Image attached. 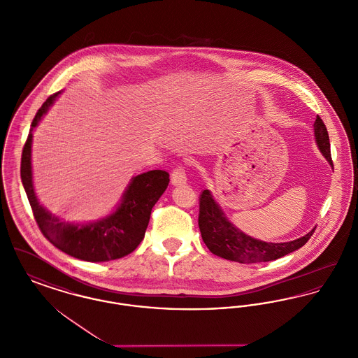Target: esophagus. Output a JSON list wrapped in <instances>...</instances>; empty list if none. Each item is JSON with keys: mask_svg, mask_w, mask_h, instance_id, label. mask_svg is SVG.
<instances>
[{"mask_svg": "<svg viewBox=\"0 0 358 358\" xmlns=\"http://www.w3.org/2000/svg\"><path fill=\"white\" fill-rule=\"evenodd\" d=\"M171 181L173 185H184V184H187V174H185V171L180 166V168H177V169H174L173 173H171Z\"/></svg>", "mask_w": 358, "mask_h": 358, "instance_id": "obj_1", "label": "esophagus"}]
</instances>
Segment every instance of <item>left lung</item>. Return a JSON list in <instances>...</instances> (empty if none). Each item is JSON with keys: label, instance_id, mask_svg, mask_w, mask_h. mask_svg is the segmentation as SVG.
Segmentation results:
<instances>
[{"label": "left lung", "instance_id": "1", "mask_svg": "<svg viewBox=\"0 0 358 358\" xmlns=\"http://www.w3.org/2000/svg\"><path fill=\"white\" fill-rule=\"evenodd\" d=\"M314 136L320 152L324 154L326 161L333 168L329 134L320 117H317L314 122ZM199 227L205 245L212 254L243 264L271 262L291 254L305 245L315 229H311L302 238L286 243H267L252 238L228 220L222 206L213 199L210 190L208 189L203 190L200 194Z\"/></svg>", "mask_w": 358, "mask_h": 358}]
</instances>
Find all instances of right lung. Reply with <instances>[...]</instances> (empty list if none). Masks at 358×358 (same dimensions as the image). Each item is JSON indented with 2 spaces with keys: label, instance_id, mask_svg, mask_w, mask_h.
<instances>
[{
  "label": "right lung",
  "instance_id": "add662e5",
  "mask_svg": "<svg viewBox=\"0 0 358 358\" xmlns=\"http://www.w3.org/2000/svg\"><path fill=\"white\" fill-rule=\"evenodd\" d=\"M60 94L51 95L38 108L21 155V181L34 219L43 235L67 255L92 263L120 259L131 254L145 238L152 209L169 185V173L150 171L133 177L115 210L96 222H69L52 215L34 192L32 141L34 129Z\"/></svg>",
  "mask_w": 358,
  "mask_h": 358
}]
</instances>
